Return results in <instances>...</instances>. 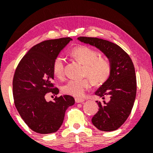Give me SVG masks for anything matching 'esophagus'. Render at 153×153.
<instances>
[{
  "label": "esophagus",
  "mask_w": 153,
  "mask_h": 153,
  "mask_svg": "<svg viewBox=\"0 0 153 153\" xmlns=\"http://www.w3.org/2000/svg\"><path fill=\"white\" fill-rule=\"evenodd\" d=\"M75 100L76 103H82V102H84V101H85L83 99H80V98H75Z\"/></svg>",
  "instance_id": "1"
}]
</instances>
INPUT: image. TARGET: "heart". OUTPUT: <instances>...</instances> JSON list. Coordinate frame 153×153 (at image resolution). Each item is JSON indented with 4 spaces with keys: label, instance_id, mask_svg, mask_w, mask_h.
<instances>
[{
    "label": "heart",
    "instance_id": "obj_1",
    "mask_svg": "<svg viewBox=\"0 0 153 153\" xmlns=\"http://www.w3.org/2000/svg\"><path fill=\"white\" fill-rule=\"evenodd\" d=\"M71 55L83 65L82 75L88 76L95 84H102L109 78L111 73V62L106 57H99L97 51L88 46H78L73 48ZM65 61L61 56L54 59L52 71L56 78L62 80L64 78ZM90 86L88 79L71 80L62 88L64 94L80 97Z\"/></svg>",
    "mask_w": 153,
    "mask_h": 153
}]
</instances>
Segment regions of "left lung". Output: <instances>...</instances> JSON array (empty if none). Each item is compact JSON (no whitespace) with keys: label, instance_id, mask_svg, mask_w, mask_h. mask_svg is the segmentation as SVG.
<instances>
[{"label":"left lung","instance_id":"obj_1","mask_svg":"<svg viewBox=\"0 0 153 153\" xmlns=\"http://www.w3.org/2000/svg\"><path fill=\"white\" fill-rule=\"evenodd\" d=\"M78 39L97 47L111 62L109 78L95 92L102 99L108 96L109 101H96L99 108L91 121L99 130L114 131L125 122L134 106L137 93L134 64L129 54L114 43L96 37L80 36Z\"/></svg>","mask_w":153,"mask_h":153}]
</instances>
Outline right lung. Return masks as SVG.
Listing matches in <instances>:
<instances>
[{
  "mask_svg": "<svg viewBox=\"0 0 153 153\" xmlns=\"http://www.w3.org/2000/svg\"><path fill=\"white\" fill-rule=\"evenodd\" d=\"M71 40L64 37L34 45L16 69L13 79L15 106L28 127L36 133L57 131L62 125L66 110L75 103L73 96H57L59 89L52 82L54 59ZM50 92L56 96L54 102H47L44 96Z\"/></svg>",
  "mask_w": 153,
  "mask_h": 153,
  "instance_id": "add662e5",
  "label": "right lung"
}]
</instances>
